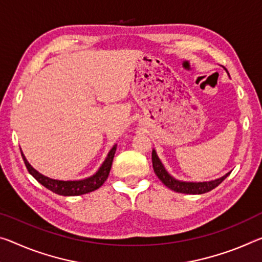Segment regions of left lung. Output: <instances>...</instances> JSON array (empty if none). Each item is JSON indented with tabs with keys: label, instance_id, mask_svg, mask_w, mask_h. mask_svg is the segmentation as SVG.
I'll return each mask as SVG.
<instances>
[{
	"label": "left lung",
	"instance_id": "8db88e82",
	"mask_svg": "<svg viewBox=\"0 0 262 262\" xmlns=\"http://www.w3.org/2000/svg\"><path fill=\"white\" fill-rule=\"evenodd\" d=\"M151 160H152L154 171H155L156 176L160 178L162 183H163L165 186H168L169 189L181 193L202 194V193L209 192V191L217 188V186L231 173L230 171L227 172L226 175H224L223 177L218 178V180L210 181V182H198V183L197 182H183V181H178L176 178H173L171 175H169L167 170H165V168L163 167V164H162V162L160 161L159 156L156 155L155 150H152Z\"/></svg>",
	"mask_w": 262,
	"mask_h": 262
}]
</instances>
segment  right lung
<instances>
[{"mask_svg": "<svg viewBox=\"0 0 262 262\" xmlns=\"http://www.w3.org/2000/svg\"><path fill=\"white\" fill-rule=\"evenodd\" d=\"M115 150L116 144L111 149L106 160L103 161V163L101 164V167L99 168L98 171L95 172L93 176L87 177L85 180L80 181H59L41 175L40 172H38L36 169L31 167L30 163L27 161L26 156H24V154L22 151H20V154H22L23 161L24 163H26V167L28 169V171L30 172V175L34 176L35 180H37V182H39V183L45 186V188L57 194H60V196H80V194L92 192V191L99 189L103 183H105V181L110 175Z\"/></svg>", "mask_w": 262, "mask_h": 262, "instance_id": "add662e5", "label": "right lung"}]
</instances>
